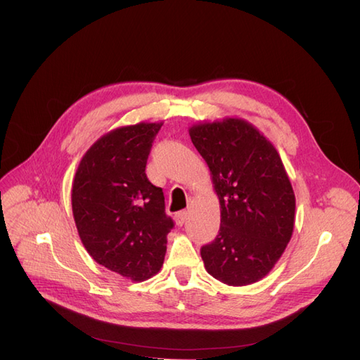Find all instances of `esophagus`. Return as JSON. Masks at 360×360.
Here are the masks:
<instances>
[{"mask_svg":"<svg viewBox=\"0 0 360 360\" xmlns=\"http://www.w3.org/2000/svg\"><path fill=\"white\" fill-rule=\"evenodd\" d=\"M186 217H188V212H179L176 216H174V221H176V225L177 226H181L183 224H184V221H186Z\"/></svg>","mask_w":360,"mask_h":360,"instance_id":"1","label":"esophagus"}]
</instances>
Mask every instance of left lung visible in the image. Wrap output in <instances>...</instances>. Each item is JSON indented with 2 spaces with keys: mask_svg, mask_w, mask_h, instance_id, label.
I'll use <instances>...</instances> for the list:
<instances>
[{
  "mask_svg": "<svg viewBox=\"0 0 360 360\" xmlns=\"http://www.w3.org/2000/svg\"><path fill=\"white\" fill-rule=\"evenodd\" d=\"M210 169L221 228L201 248L205 270L231 287L269 275L292 236L296 197L275 146L243 118L225 117L189 127Z\"/></svg>",
  "mask_w": 360,
  "mask_h": 360,
  "instance_id": "left-lung-1",
  "label": "left lung"
}]
</instances>
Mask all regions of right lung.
I'll list each match as a JSON object with an SVG mask.
<instances>
[{
  "mask_svg": "<svg viewBox=\"0 0 360 360\" xmlns=\"http://www.w3.org/2000/svg\"><path fill=\"white\" fill-rule=\"evenodd\" d=\"M162 124L141 122L102 135L85 151L72 184L73 219L86 252L134 282L160 270L174 225L162 189L146 176Z\"/></svg>",
  "mask_w": 360,
  "mask_h": 360,
  "instance_id": "obj_1",
  "label": "right lung"
}]
</instances>
